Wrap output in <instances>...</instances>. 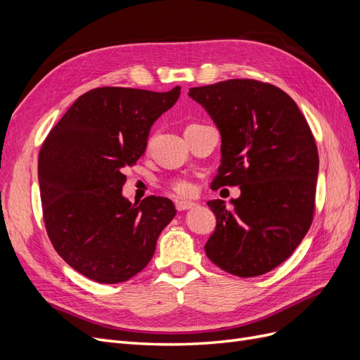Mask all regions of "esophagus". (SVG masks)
<instances>
[{
  "label": "esophagus",
  "mask_w": 360,
  "mask_h": 360,
  "mask_svg": "<svg viewBox=\"0 0 360 360\" xmlns=\"http://www.w3.org/2000/svg\"><path fill=\"white\" fill-rule=\"evenodd\" d=\"M192 207H195V202L192 201H186V200H181V201H177L176 202V209L179 212H183V210H188V209H192Z\"/></svg>",
  "instance_id": "esophagus-1"
}]
</instances>
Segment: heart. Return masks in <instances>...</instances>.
Returning <instances> with one entry per match:
<instances>
[{"label": "heart", "mask_w": 360, "mask_h": 360, "mask_svg": "<svg viewBox=\"0 0 360 360\" xmlns=\"http://www.w3.org/2000/svg\"><path fill=\"white\" fill-rule=\"evenodd\" d=\"M171 188L174 192H177L179 195H189L193 191L192 183L186 179H176L171 181Z\"/></svg>", "instance_id": "1"}]
</instances>
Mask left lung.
<instances>
[{
    "label": "left lung",
    "instance_id": "1",
    "mask_svg": "<svg viewBox=\"0 0 360 360\" xmlns=\"http://www.w3.org/2000/svg\"><path fill=\"white\" fill-rule=\"evenodd\" d=\"M221 132V167L212 189L240 186V197L209 201L216 228L204 249L217 267L240 278L274 270L308 233L319 153L291 97L255 79H228L188 93Z\"/></svg>",
    "mask_w": 360,
    "mask_h": 360
}]
</instances>
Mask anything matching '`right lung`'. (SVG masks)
I'll return each instance as SVG.
<instances>
[{
  "label": "right lung",
  "instance_id": "right-lung-1",
  "mask_svg": "<svg viewBox=\"0 0 360 360\" xmlns=\"http://www.w3.org/2000/svg\"><path fill=\"white\" fill-rule=\"evenodd\" d=\"M167 93L101 86L75 101L39 153L43 221L58 255L81 275L118 284L153 257L177 210L163 197H123L130 167L144 155L150 129L179 101Z\"/></svg>",
  "mask_w": 360,
  "mask_h": 360
}]
</instances>
